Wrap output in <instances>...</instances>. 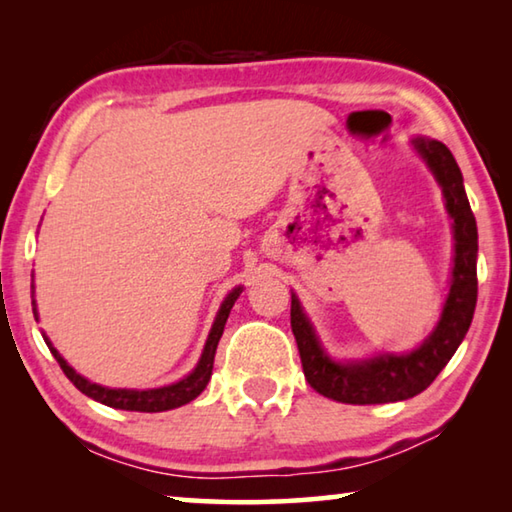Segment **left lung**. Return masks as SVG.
Returning <instances> with one entry per match:
<instances>
[{
	"label": "left lung",
	"instance_id": "left-lung-1",
	"mask_svg": "<svg viewBox=\"0 0 512 512\" xmlns=\"http://www.w3.org/2000/svg\"><path fill=\"white\" fill-rule=\"evenodd\" d=\"M436 183L443 189L445 210L452 219L454 264L449 293L436 327L418 348L406 352H375L361 359H336L325 350L314 323L296 293H291V329L296 336L305 379L316 393L343 404L402 402L422 393L454 357L470 329L476 307V253L479 232L463 187V173L452 151L431 137H413Z\"/></svg>",
	"mask_w": 512,
	"mask_h": 512
}]
</instances>
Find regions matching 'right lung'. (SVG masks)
<instances>
[{"mask_svg": "<svg viewBox=\"0 0 512 512\" xmlns=\"http://www.w3.org/2000/svg\"><path fill=\"white\" fill-rule=\"evenodd\" d=\"M31 289H33V284H31ZM241 291H244V287L239 284V287L232 289L228 296L223 298L221 307L214 316L210 334H207L205 348L201 352V359H198V363H196V368L189 372V375H185L183 379L173 381V384H167V386H160V388H142L140 391V388H108V386L94 384V381L85 379L81 372H76L72 366H69V363L63 359V354H60L54 345H51L47 334H42V336H45V343L49 345L51 354H54V359L60 363V368H63L67 379L72 381V384L79 388L81 393L92 397V400L106 404V406H110V409H121V411H140V413L171 411V409H178V406L196 400V397L205 391L207 381H210V377H212L216 345H219V341H221L225 320H228L230 309L237 302V298L241 296ZM31 298H33V291H31ZM31 305H33V316H36V320H38L36 298L31 300Z\"/></svg>", "mask_w": 512, "mask_h": 512, "instance_id": "right-lung-1", "label": "right lung"}]
</instances>
